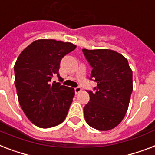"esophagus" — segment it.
I'll return each mask as SVG.
<instances>
[{"instance_id": "1", "label": "esophagus", "mask_w": 155, "mask_h": 155, "mask_svg": "<svg viewBox=\"0 0 155 155\" xmlns=\"http://www.w3.org/2000/svg\"><path fill=\"white\" fill-rule=\"evenodd\" d=\"M81 91H82V89H81V87H75V94H79V93H80Z\"/></svg>"}]
</instances>
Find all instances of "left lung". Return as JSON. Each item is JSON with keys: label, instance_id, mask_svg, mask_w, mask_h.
<instances>
[{"label": "left lung", "instance_id": "8db88e82", "mask_svg": "<svg viewBox=\"0 0 155 155\" xmlns=\"http://www.w3.org/2000/svg\"><path fill=\"white\" fill-rule=\"evenodd\" d=\"M91 67L90 80L97 83L87 91L90 101L84 107L87 123L98 130L118 126L127 111L133 91L132 70L123 55L110 49H83Z\"/></svg>", "mask_w": 155, "mask_h": 155}]
</instances>
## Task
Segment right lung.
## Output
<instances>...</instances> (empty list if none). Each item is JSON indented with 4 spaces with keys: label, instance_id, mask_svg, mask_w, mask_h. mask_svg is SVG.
Segmentation results:
<instances>
[{
    "label": "right lung",
    "instance_id": "1",
    "mask_svg": "<svg viewBox=\"0 0 155 155\" xmlns=\"http://www.w3.org/2000/svg\"><path fill=\"white\" fill-rule=\"evenodd\" d=\"M76 48L70 42L41 39L30 44L14 65L15 86L25 115L41 128L64 122L72 103V87L51 82L59 74L60 61Z\"/></svg>",
    "mask_w": 155,
    "mask_h": 155
}]
</instances>
